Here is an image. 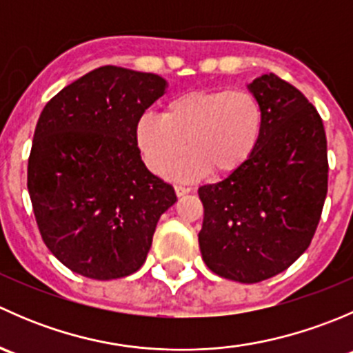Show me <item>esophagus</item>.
Masks as SVG:
<instances>
[{"label":"esophagus","instance_id":"obj_1","mask_svg":"<svg viewBox=\"0 0 353 353\" xmlns=\"http://www.w3.org/2000/svg\"><path fill=\"white\" fill-rule=\"evenodd\" d=\"M191 193V188H186V186H176V194L177 196H184V194Z\"/></svg>","mask_w":353,"mask_h":353}]
</instances>
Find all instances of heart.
I'll return each instance as SVG.
<instances>
[{"mask_svg": "<svg viewBox=\"0 0 353 353\" xmlns=\"http://www.w3.org/2000/svg\"><path fill=\"white\" fill-rule=\"evenodd\" d=\"M265 112L258 95L245 88H199L174 95L162 116L145 112L134 124V143L145 165L162 176L174 169L183 181L210 170L225 176L243 169L261 141Z\"/></svg>", "mask_w": 353, "mask_h": 353, "instance_id": "obj_1", "label": "heart"}]
</instances>
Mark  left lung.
<instances>
[{"label":"left lung","instance_id":"left-lung-1","mask_svg":"<svg viewBox=\"0 0 353 353\" xmlns=\"http://www.w3.org/2000/svg\"><path fill=\"white\" fill-rule=\"evenodd\" d=\"M265 112L261 141L243 169L198 190V234L210 270L256 283L287 270L311 244L328 191L323 121L314 105L276 74L248 83Z\"/></svg>","mask_w":353,"mask_h":353}]
</instances>
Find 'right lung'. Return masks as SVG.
Wrapping results in <instances>:
<instances>
[{
  "instance_id": "obj_1",
  "label": "right lung",
  "mask_w": 353,
  "mask_h": 353,
  "mask_svg": "<svg viewBox=\"0 0 353 353\" xmlns=\"http://www.w3.org/2000/svg\"><path fill=\"white\" fill-rule=\"evenodd\" d=\"M167 80L101 66L63 88L37 121L27 188L49 251L94 280L141 268L160 215L177 201L145 167L134 124Z\"/></svg>"
}]
</instances>
